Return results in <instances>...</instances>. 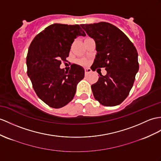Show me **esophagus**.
<instances>
[{
	"label": "esophagus",
	"instance_id": "1",
	"mask_svg": "<svg viewBox=\"0 0 161 161\" xmlns=\"http://www.w3.org/2000/svg\"><path fill=\"white\" fill-rule=\"evenodd\" d=\"M85 74H88V73L92 72V69L90 68H85Z\"/></svg>",
	"mask_w": 161,
	"mask_h": 161
}]
</instances>
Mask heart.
Masks as SVG:
<instances>
[{"label": "heart", "instance_id": "obj_1", "mask_svg": "<svg viewBox=\"0 0 161 161\" xmlns=\"http://www.w3.org/2000/svg\"><path fill=\"white\" fill-rule=\"evenodd\" d=\"M87 61L85 60V59H79L77 61V64H79V65H87Z\"/></svg>", "mask_w": 161, "mask_h": 161}]
</instances>
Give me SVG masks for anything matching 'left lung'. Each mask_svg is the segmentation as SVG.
<instances>
[{
  "label": "left lung",
  "instance_id": "left-lung-1",
  "mask_svg": "<svg viewBox=\"0 0 161 161\" xmlns=\"http://www.w3.org/2000/svg\"><path fill=\"white\" fill-rule=\"evenodd\" d=\"M96 42L97 54L91 69L105 68L107 74H100L92 85L95 99L106 107L121 104L126 98L139 70L138 53L122 31L108 22L81 25Z\"/></svg>",
  "mask_w": 161,
  "mask_h": 161
}]
</instances>
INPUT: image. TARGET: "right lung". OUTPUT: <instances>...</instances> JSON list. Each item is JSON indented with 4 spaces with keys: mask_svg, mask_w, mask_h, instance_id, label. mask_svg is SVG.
Segmentation results:
<instances>
[{
    "mask_svg": "<svg viewBox=\"0 0 161 161\" xmlns=\"http://www.w3.org/2000/svg\"><path fill=\"white\" fill-rule=\"evenodd\" d=\"M86 34L78 25L53 24L37 34L26 56L27 74L33 89L49 107L58 108L72 101L76 85L85 76L84 69L72 64L69 71L61 69L74 39Z\"/></svg>",
    "mask_w": 161,
    "mask_h": 161,
    "instance_id": "add662e5",
    "label": "right lung"
}]
</instances>
